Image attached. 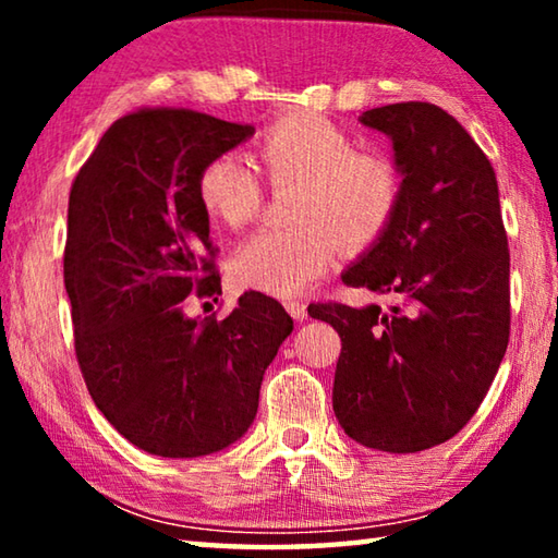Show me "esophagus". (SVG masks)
<instances>
[{"label": "esophagus", "mask_w": 558, "mask_h": 558, "mask_svg": "<svg viewBox=\"0 0 558 558\" xmlns=\"http://www.w3.org/2000/svg\"><path fill=\"white\" fill-rule=\"evenodd\" d=\"M286 310L292 315V319H305L307 317V302L305 300H288Z\"/></svg>", "instance_id": "1"}]
</instances>
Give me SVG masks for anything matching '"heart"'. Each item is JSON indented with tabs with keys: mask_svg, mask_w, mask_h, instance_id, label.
<instances>
[{
	"mask_svg": "<svg viewBox=\"0 0 558 558\" xmlns=\"http://www.w3.org/2000/svg\"><path fill=\"white\" fill-rule=\"evenodd\" d=\"M258 167L270 189H298L286 231H260L231 260L243 288L298 295L335 266L339 243L364 248L389 229L403 196V174L386 149L356 147L337 122L292 112L272 122L256 143ZM209 219L243 229L260 214L263 186L235 155L209 159L196 179Z\"/></svg>",
	"mask_w": 558,
	"mask_h": 558,
	"instance_id": "heart-1",
	"label": "heart"
}]
</instances>
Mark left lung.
I'll return each instance as SVG.
<instances>
[{
	"instance_id": "1",
	"label": "left lung",
	"mask_w": 558,
	"mask_h": 558,
	"mask_svg": "<svg viewBox=\"0 0 558 558\" xmlns=\"http://www.w3.org/2000/svg\"><path fill=\"white\" fill-rule=\"evenodd\" d=\"M403 174L393 221L342 282L396 300L307 313L342 337L332 405L366 448L418 452L468 426L509 342V248L497 177L460 122L433 102L366 110Z\"/></svg>"
}]
</instances>
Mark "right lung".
I'll list each match as a JSON object with an SVG mask.
<instances>
[{"label": "right lung", "mask_w": 558, "mask_h": 558, "mask_svg": "<svg viewBox=\"0 0 558 558\" xmlns=\"http://www.w3.org/2000/svg\"><path fill=\"white\" fill-rule=\"evenodd\" d=\"M251 135L189 108H140L73 179L63 282L75 359L110 426L153 456L199 458L239 440L292 332L286 307L256 290L221 319L184 317L186 300L221 295L196 179Z\"/></svg>", "instance_id": "add662e5"}]
</instances>
